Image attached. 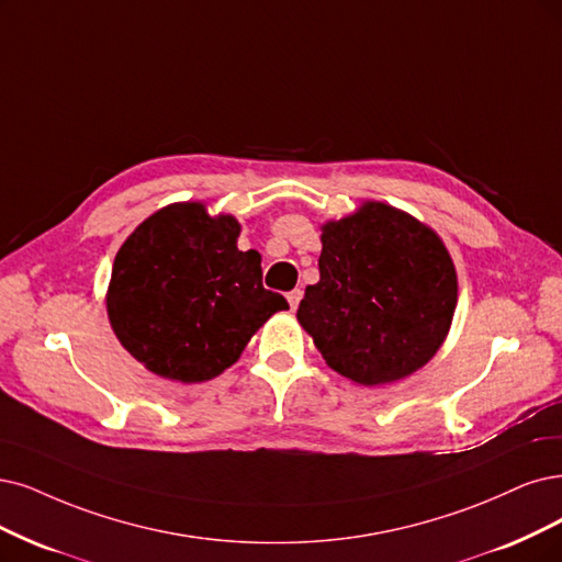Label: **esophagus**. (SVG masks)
<instances>
[{
  "label": "esophagus",
  "mask_w": 562,
  "mask_h": 562,
  "mask_svg": "<svg viewBox=\"0 0 562 562\" xmlns=\"http://www.w3.org/2000/svg\"><path fill=\"white\" fill-rule=\"evenodd\" d=\"M301 299H303V292H301V289H294V292H289V294H286V301H289V305H292V310H296V307H299Z\"/></svg>",
  "instance_id": "1"
}]
</instances>
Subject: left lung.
Listing matches in <instances>:
<instances>
[{"instance_id": "1", "label": "left lung", "mask_w": 562, "mask_h": 562, "mask_svg": "<svg viewBox=\"0 0 562 562\" xmlns=\"http://www.w3.org/2000/svg\"><path fill=\"white\" fill-rule=\"evenodd\" d=\"M319 282L299 322L326 363L357 384L412 375L447 338L459 299L440 236L386 203L322 226Z\"/></svg>"}]
</instances>
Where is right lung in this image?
Here are the masks:
<instances>
[{"label": "right lung", "mask_w": 562, "mask_h": 562, "mask_svg": "<svg viewBox=\"0 0 562 562\" xmlns=\"http://www.w3.org/2000/svg\"><path fill=\"white\" fill-rule=\"evenodd\" d=\"M240 224L201 203L161 207L113 263L109 319L122 347L155 375L205 382L238 361L282 294L261 284V257L240 252Z\"/></svg>", "instance_id": "obj_1"}]
</instances>
